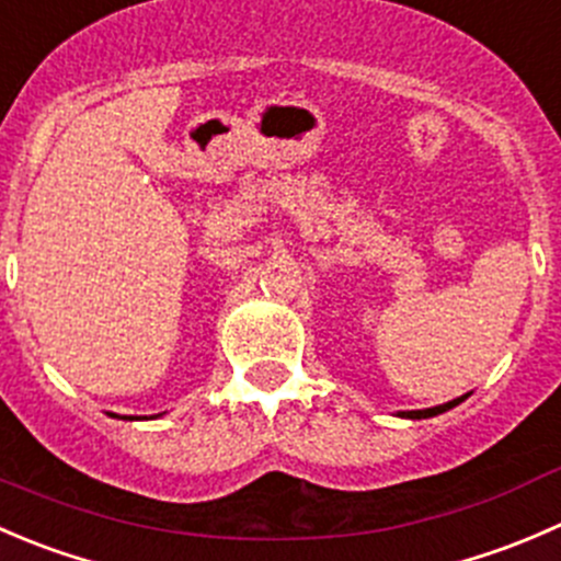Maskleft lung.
<instances>
[{
    "instance_id": "8db88e82",
    "label": "left lung",
    "mask_w": 561,
    "mask_h": 561,
    "mask_svg": "<svg viewBox=\"0 0 561 561\" xmlns=\"http://www.w3.org/2000/svg\"><path fill=\"white\" fill-rule=\"evenodd\" d=\"M463 398H467V396H463ZM463 398H456V401H450V403H442V407H434V409H423V412H401V417H412V420L436 417V414H442V412H447V409L458 407V403H461Z\"/></svg>"
}]
</instances>
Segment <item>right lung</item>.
<instances>
[{
    "instance_id": "1",
    "label": "right lung",
    "mask_w": 561,
    "mask_h": 561,
    "mask_svg": "<svg viewBox=\"0 0 561 561\" xmlns=\"http://www.w3.org/2000/svg\"><path fill=\"white\" fill-rule=\"evenodd\" d=\"M127 420H133V417H127Z\"/></svg>"
}]
</instances>
